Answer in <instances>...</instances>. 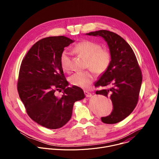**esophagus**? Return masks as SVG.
Segmentation results:
<instances>
[{
  "instance_id": "esophagus-1",
  "label": "esophagus",
  "mask_w": 159,
  "mask_h": 159,
  "mask_svg": "<svg viewBox=\"0 0 159 159\" xmlns=\"http://www.w3.org/2000/svg\"><path fill=\"white\" fill-rule=\"evenodd\" d=\"M84 94H85V95L87 98H90L92 96V94L89 93V92H88V91H87V90H84Z\"/></svg>"
}]
</instances>
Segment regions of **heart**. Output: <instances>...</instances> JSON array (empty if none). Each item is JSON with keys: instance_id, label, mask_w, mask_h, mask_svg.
I'll return each mask as SVG.
<instances>
[{"instance_id": "obj_1", "label": "heart", "mask_w": 159, "mask_h": 159, "mask_svg": "<svg viewBox=\"0 0 159 159\" xmlns=\"http://www.w3.org/2000/svg\"><path fill=\"white\" fill-rule=\"evenodd\" d=\"M74 51L80 56L87 59L86 66L95 73L101 74L106 71L111 61V53L101 44L93 41L84 40L77 43ZM70 54L64 50L60 56V64L64 72H69L70 69ZM94 74L91 71L79 72L70 77V83L79 87L87 88L94 80Z\"/></svg>"}]
</instances>
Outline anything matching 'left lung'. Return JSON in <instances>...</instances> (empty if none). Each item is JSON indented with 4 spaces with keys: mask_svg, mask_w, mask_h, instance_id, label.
I'll return each instance as SVG.
<instances>
[{
    "mask_svg": "<svg viewBox=\"0 0 159 159\" xmlns=\"http://www.w3.org/2000/svg\"><path fill=\"white\" fill-rule=\"evenodd\" d=\"M86 35L101 36L108 45L111 57L110 63L94 85L111 86L96 93L109 96L113 104L111 115L102 117L101 121L106 124L117 123L128 116L137 104L142 82L141 70L132 48L118 34L99 30Z\"/></svg>",
    "mask_w": 159,
    "mask_h": 159,
    "instance_id": "8db88e82",
    "label": "left lung"
}]
</instances>
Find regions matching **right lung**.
Instances as JSON below:
<instances>
[{"mask_svg": "<svg viewBox=\"0 0 159 159\" xmlns=\"http://www.w3.org/2000/svg\"><path fill=\"white\" fill-rule=\"evenodd\" d=\"M74 41L63 36H51L36 42L22 60L17 90L28 116L49 129H57L69 121L74 104L83 99V90L68 87L60 64L64 48ZM63 89L58 97L57 91Z\"/></svg>", "mask_w": 159, "mask_h": 159, "instance_id": "right-lung-1", "label": "right lung"}]
</instances>
